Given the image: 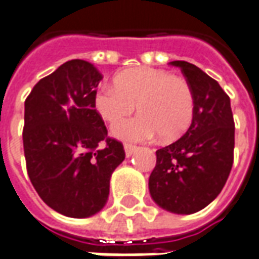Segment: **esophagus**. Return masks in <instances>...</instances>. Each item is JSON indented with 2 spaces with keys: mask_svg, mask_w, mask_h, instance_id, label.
<instances>
[{
  "mask_svg": "<svg viewBox=\"0 0 259 259\" xmlns=\"http://www.w3.org/2000/svg\"><path fill=\"white\" fill-rule=\"evenodd\" d=\"M137 150V147L133 144H124V152H126V157H132Z\"/></svg>",
  "mask_w": 259,
  "mask_h": 259,
  "instance_id": "obj_1",
  "label": "esophagus"
}]
</instances>
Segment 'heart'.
<instances>
[{
	"label": "heart",
	"mask_w": 259,
	"mask_h": 259,
	"mask_svg": "<svg viewBox=\"0 0 259 259\" xmlns=\"http://www.w3.org/2000/svg\"><path fill=\"white\" fill-rule=\"evenodd\" d=\"M140 115L113 126V135L123 140H150L159 135L172 141L185 135L195 112L190 83L168 70L150 66L127 69L115 83L102 84L94 96V107L109 123H116L133 112Z\"/></svg>",
	"instance_id": "1"
}]
</instances>
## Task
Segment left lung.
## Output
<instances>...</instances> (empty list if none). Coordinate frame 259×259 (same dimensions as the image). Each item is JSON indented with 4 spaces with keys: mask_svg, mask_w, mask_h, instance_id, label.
Instances as JSON below:
<instances>
[{
    "mask_svg": "<svg viewBox=\"0 0 259 259\" xmlns=\"http://www.w3.org/2000/svg\"><path fill=\"white\" fill-rule=\"evenodd\" d=\"M194 91L190 127L157 151L148 187L154 201L175 213H194L222 191L233 166L234 120L230 98L195 65L174 61Z\"/></svg>",
    "mask_w": 259,
    "mask_h": 259,
    "instance_id": "left-lung-1",
    "label": "left lung"
}]
</instances>
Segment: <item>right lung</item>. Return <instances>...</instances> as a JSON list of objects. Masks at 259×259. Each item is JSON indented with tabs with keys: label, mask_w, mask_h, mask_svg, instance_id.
<instances>
[{
	"label": "right lung",
	"mask_w": 259,
	"mask_h": 259,
	"mask_svg": "<svg viewBox=\"0 0 259 259\" xmlns=\"http://www.w3.org/2000/svg\"><path fill=\"white\" fill-rule=\"evenodd\" d=\"M101 80L94 65L72 59L42 77L25 101L27 175L40 198L65 217L100 211L111 175L124 159L123 144L108 136L94 107Z\"/></svg>",
	"instance_id": "1"
}]
</instances>
